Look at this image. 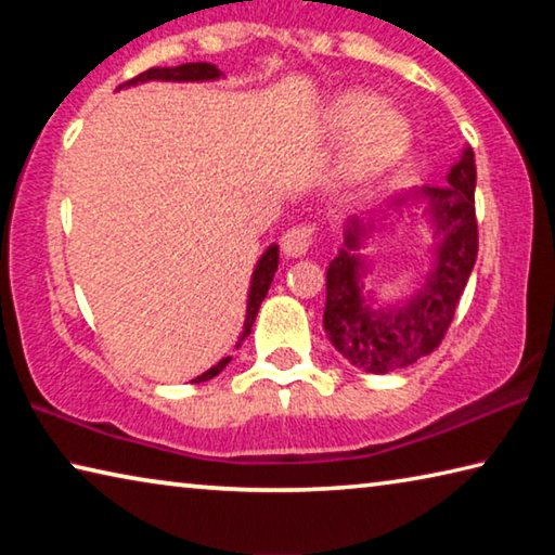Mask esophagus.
<instances>
[{
	"label": "esophagus",
	"mask_w": 555,
	"mask_h": 555,
	"mask_svg": "<svg viewBox=\"0 0 555 555\" xmlns=\"http://www.w3.org/2000/svg\"><path fill=\"white\" fill-rule=\"evenodd\" d=\"M313 240L315 228H311V224H294L281 237V249H284L286 257H304L313 247Z\"/></svg>",
	"instance_id": "obj_1"
}]
</instances>
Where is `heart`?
Returning <instances> with one entry per match:
<instances>
[{"label": "heart", "mask_w": 555, "mask_h": 555, "mask_svg": "<svg viewBox=\"0 0 555 555\" xmlns=\"http://www.w3.org/2000/svg\"><path fill=\"white\" fill-rule=\"evenodd\" d=\"M374 98L364 92H347L333 105V125L337 129H354L352 158L357 164H382L399 152L406 142V125L399 115L378 109Z\"/></svg>", "instance_id": "1"}]
</instances>
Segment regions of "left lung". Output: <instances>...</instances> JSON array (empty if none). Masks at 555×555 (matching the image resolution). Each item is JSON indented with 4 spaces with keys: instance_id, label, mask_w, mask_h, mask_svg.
Listing matches in <instances>:
<instances>
[{
    "instance_id": "obj_1",
    "label": "left lung",
    "mask_w": 555,
    "mask_h": 555,
    "mask_svg": "<svg viewBox=\"0 0 555 555\" xmlns=\"http://www.w3.org/2000/svg\"><path fill=\"white\" fill-rule=\"evenodd\" d=\"M475 181V154L467 146L450 168L448 185L424 191L436 234H443V242L438 244L436 269L428 284L403 306L377 311L370 308L360 284L362 261L350 255L364 230L357 220H350L345 232L347 249H340L327 267L323 325L335 350L354 367L372 374L397 372L443 343L477 259Z\"/></svg>"
}]
</instances>
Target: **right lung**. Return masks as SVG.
Listing matches in <instances>:
<instances>
[{"mask_svg": "<svg viewBox=\"0 0 555 555\" xmlns=\"http://www.w3.org/2000/svg\"><path fill=\"white\" fill-rule=\"evenodd\" d=\"M215 78H220V70L215 68L212 63H183V65H176V68H149L144 73H139L137 78L121 82L119 88L137 86V82H146V80H178L181 82V80H215ZM276 267H279V247L276 244H271V247L264 251V257L259 259L255 276H251V288H249V300H247V321H244V331L240 335L237 347L242 345L244 337L251 333V325H255V318L259 313L261 300H264L271 281H274ZM228 362H230V357H224V360H220L208 372H203L201 377H195L193 382H208L212 377H218V374L228 367Z\"/></svg>", "mask_w": 555, "mask_h": 555, "instance_id": "right-lung-1", "label": "right lung"}]
</instances>
